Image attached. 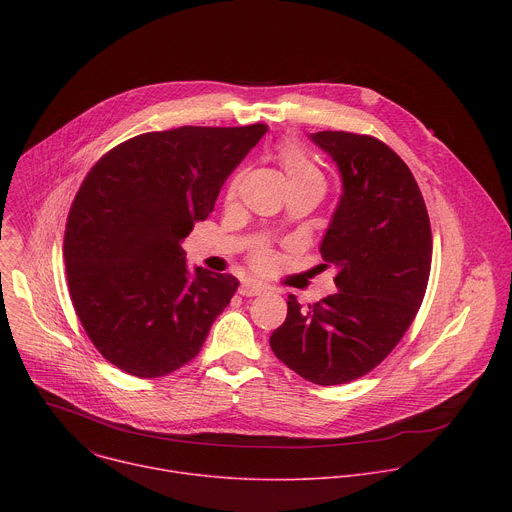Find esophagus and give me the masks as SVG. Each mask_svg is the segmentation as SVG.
Returning <instances> with one entry per match:
<instances>
[{"mask_svg": "<svg viewBox=\"0 0 512 512\" xmlns=\"http://www.w3.org/2000/svg\"><path fill=\"white\" fill-rule=\"evenodd\" d=\"M261 291H265V285L257 283V281H243L241 287H239V294L245 296V298H253V296H259Z\"/></svg>", "mask_w": 512, "mask_h": 512, "instance_id": "1", "label": "esophagus"}]
</instances>
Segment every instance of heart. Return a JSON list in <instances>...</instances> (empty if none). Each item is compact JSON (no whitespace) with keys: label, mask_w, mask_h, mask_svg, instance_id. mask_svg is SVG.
Here are the masks:
<instances>
[{"label":"heart","mask_w":512,"mask_h":512,"mask_svg":"<svg viewBox=\"0 0 512 512\" xmlns=\"http://www.w3.org/2000/svg\"><path fill=\"white\" fill-rule=\"evenodd\" d=\"M277 162L281 166L287 186H316L324 192L326 180H324L322 170L302 148H298L296 143H283L277 150ZM233 192H235V188L231 186L229 196H233ZM249 261L255 269L263 271L273 265V253L269 249L261 247L251 255Z\"/></svg>","instance_id":"b5f03b06"}]
</instances>
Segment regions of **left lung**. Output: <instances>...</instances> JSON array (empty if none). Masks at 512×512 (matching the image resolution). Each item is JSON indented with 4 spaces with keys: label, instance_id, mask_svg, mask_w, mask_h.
Instances as JSON below:
<instances>
[{
    "label": "left lung",
    "instance_id": "1",
    "mask_svg": "<svg viewBox=\"0 0 512 512\" xmlns=\"http://www.w3.org/2000/svg\"><path fill=\"white\" fill-rule=\"evenodd\" d=\"M338 164L342 196L320 245L338 267L336 294L308 304L287 298L273 354L302 379L330 387L371 373L399 344L423 302L431 227L407 164L373 135H312Z\"/></svg>",
    "mask_w": 512,
    "mask_h": 512
}]
</instances>
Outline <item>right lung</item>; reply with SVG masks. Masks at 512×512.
<instances>
[{
  "label": "right lung",
  "mask_w": 512,
  "mask_h": 512,
  "mask_svg": "<svg viewBox=\"0 0 512 512\" xmlns=\"http://www.w3.org/2000/svg\"><path fill=\"white\" fill-rule=\"evenodd\" d=\"M265 131L253 123L141 133L85 176L66 218V281L87 336L123 373L158 379L184 367L235 296L229 273L196 267L190 277L180 241Z\"/></svg>",
  "instance_id": "right-lung-1"
}]
</instances>
